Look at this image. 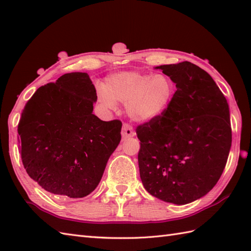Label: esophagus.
I'll return each instance as SVG.
<instances>
[{"label":"esophagus","instance_id":"obj_1","mask_svg":"<svg viewBox=\"0 0 251 251\" xmlns=\"http://www.w3.org/2000/svg\"><path fill=\"white\" fill-rule=\"evenodd\" d=\"M136 135V132L134 131V128H132V126L130 124H127V123H124L122 127V136L124 139L126 138H130V137H134Z\"/></svg>","mask_w":251,"mask_h":251}]
</instances>
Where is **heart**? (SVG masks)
I'll return each mask as SVG.
<instances>
[{
	"instance_id": "b5f03b06",
	"label": "heart",
	"mask_w": 251,
	"mask_h": 251,
	"mask_svg": "<svg viewBox=\"0 0 251 251\" xmlns=\"http://www.w3.org/2000/svg\"><path fill=\"white\" fill-rule=\"evenodd\" d=\"M99 101L108 108L126 103L132 120L149 122L157 119L172 102L175 94L173 79L164 73L149 74L136 71L111 74L105 78Z\"/></svg>"
}]
</instances>
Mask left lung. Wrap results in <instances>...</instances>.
<instances>
[{"label":"left lung","instance_id":"left-lung-1","mask_svg":"<svg viewBox=\"0 0 251 251\" xmlns=\"http://www.w3.org/2000/svg\"><path fill=\"white\" fill-rule=\"evenodd\" d=\"M156 68L177 90L161 116L137 126L140 178L151 195L184 205L221 177L232 143L230 111L212 77L194 63Z\"/></svg>","mask_w":251,"mask_h":251}]
</instances>
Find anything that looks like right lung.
<instances>
[{
	"instance_id": "right-lung-1",
	"label": "right lung",
	"mask_w": 251,
	"mask_h": 251,
	"mask_svg": "<svg viewBox=\"0 0 251 251\" xmlns=\"http://www.w3.org/2000/svg\"><path fill=\"white\" fill-rule=\"evenodd\" d=\"M96 88L87 73L63 74L25 103L18 145L26 174L50 193L81 199L97 188L121 141L122 122L93 114Z\"/></svg>"
}]
</instances>
